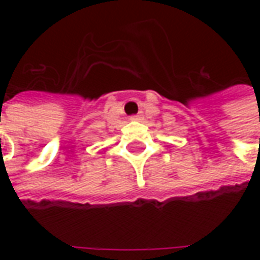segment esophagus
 Wrapping results in <instances>:
<instances>
[{
	"label": "esophagus",
	"mask_w": 260,
	"mask_h": 260,
	"mask_svg": "<svg viewBox=\"0 0 260 260\" xmlns=\"http://www.w3.org/2000/svg\"><path fill=\"white\" fill-rule=\"evenodd\" d=\"M131 119H135V121H139V119H141V115H132V117H131Z\"/></svg>",
	"instance_id": "1"
}]
</instances>
